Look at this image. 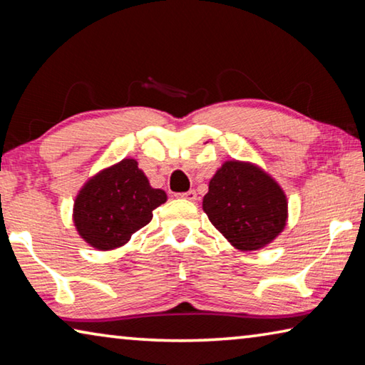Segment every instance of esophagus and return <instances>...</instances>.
<instances>
[{"label":"esophagus","instance_id":"1","mask_svg":"<svg viewBox=\"0 0 365 365\" xmlns=\"http://www.w3.org/2000/svg\"><path fill=\"white\" fill-rule=\"evenodd\" d=\"M180 196L185 197V200H188V201H196L197 200V195H196L195 190H190V191H187V193H182Z\"/></svg>","mask_w":365,"mask_h":365}]
</instances>
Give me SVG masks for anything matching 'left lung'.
I'll return each instance as SVG.
<instances>
[{
	"label": "left lung",
	"instance_id": "obj_1",
	"mask_svg": "<svg viewBox=\"0 0 365 365\" xmlns=\"http://www.w3.org/2000/svg\"><path fill=\"white\" fill-rule=\"evenodd\" d=\"M202 211L228 243L256 251L274 242L288 220L287 195L252 163L225 160L209 182Z\"/></svg>",
	"mask_w": 365,
	"mask_h": 365
}]
</instances>
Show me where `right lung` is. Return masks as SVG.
I'll list each match as a JSON object with an SVG mask.
<instances>
[{"label":"right lung","mask_w":365,"mask_h":365,"mask_svg":"<svg viewBox=\"0 0 365 365\" xmlns=\"http://www.w3.org/2000/svg\"><path fill=\"white\" fill-rule=\"evenodd\" d=\"M168 201L164 190L153 188L132 158L98 172L73 201V225L95 250L120 248L132 235L148 225L153 211Z\"/></svg>","instance_id":"obj_1"}]
</instances>
